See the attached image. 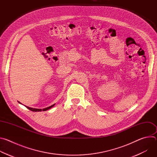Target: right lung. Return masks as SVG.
Here are the masks:
<instances>
[{"label": "right lung", "instance_id": "right-lung-1", "mask_svg": "<svg viewBox=\"0 0 157 157\" xmlns=\"http://www.w3.org/2000/svg\"><path fill=\"white\" fill-rule=\"evenodd\" d=\"M20 104H21L20 102H18ZM55 105V104H53V105H52L51 106H50V107H46V108H44V109H35V108H32V107H28V106H25L27 109H29V110H32V111H33V112H39V111H45V110H48V109H50V108H52V107H53V106Z\"/></svg>", "mask_w": 157, "mask_h": 157}]
</instances>
